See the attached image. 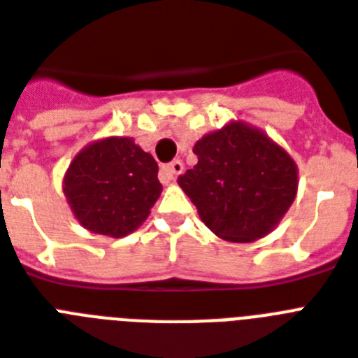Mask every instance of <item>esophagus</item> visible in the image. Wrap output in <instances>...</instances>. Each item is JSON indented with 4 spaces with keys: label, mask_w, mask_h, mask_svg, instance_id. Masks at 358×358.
<instances>
[{
    "label": "esophagus",
    "mask_w": 358,
    "mask_h": 358,
    "mask_svg": "<svg viewBox=\"0 0 358 358\" xmlns=\"http://www.w3.org/2000/svg\"><path fill=\"white\" fill-rule=\"evenodd\" d=\"M182 171H184V163L180 162V159H173V162L163 167V174H165L167 180H174Z\"/></svg>",
    "instance_id": "34e87169"
}]
</instances>
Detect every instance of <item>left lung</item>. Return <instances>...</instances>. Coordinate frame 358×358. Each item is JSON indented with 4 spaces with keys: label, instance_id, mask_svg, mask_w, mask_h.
<instances>
[{
    "label": "left lung",
    "instance_id": "8db88e82",
    "mask_svg": "<svg viewBox=\"0 0 358 358\" xmlns=\"http://www.w3.org/2000/svg\"><path fill=\"white\" fill-rule=\"evenodd\" d=\"M195 167L178 176L202 223L227 241L269 234L297 193L294 159L264 131L243 122L196 141Z\"/></svg>",
    "mask_w": 358,
    "mask_h": 358
}]
</instances>
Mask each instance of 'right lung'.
<instances>
[{"label":"right lung","mask_w":358,"mask_h":358,"mask_svg":"<svg viewBox=\"0 0 358 358\" xmlns=\"http://www.w3.org/2000/svg\"><path fill=\"white\" fill-rule=\"evenodd\" d=\"M63 191L76 219L94 234L122 238L139 229L162 193L157 163L129 137L92 143L74 157Z\"/></svg>","instance_id":"add662e5"}]
</instances>
